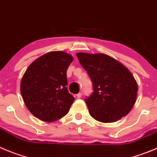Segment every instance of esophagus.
Segmentation results:
<instances>
[{"label": "esophagus", "instance_id": "obj_1", "mask_svg": "<svg viewBox=\"0 0 157 157\" xmlns=\"http://www.w3.org/2000/svg\"><path fill=\"white\" fill-rule=\"evenodd\" d=\"M76 97H77V98H80L82 97V93H78L76 95Z\"/></svg>", "mask_w": 157, "mask_h": 157}]
</instances>
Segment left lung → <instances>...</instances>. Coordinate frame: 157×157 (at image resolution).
Returning a JSON list of instances; mask_svg holds the SVG:
<instances>
[{"label": "left lung", "mask_w": 157, "mask_h": 157, "mask_svg": "<svg viewBox=\"0 0 157 157\" xmlns=\"http://www.w3.org/2000/svg\"><path fill=\"white\" fill-rule=\"evenodd\" d=\"M93 85L86 99L91 116L104 123L126 116L136 100L138 85L131 71L121 62L102 53L76 54Z\"/></svg>", "instance_id": "left-lung-1"}]
</instances>
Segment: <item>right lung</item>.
<instances>
[{"instance_id":"add662e5","label":"right lung","mask_w":157,"mask_h":157,"mask_svg":"<svg viewBox=\"0 0 157 157\" xmlns=\"http://www.w3.org/2000/svg\"><path fill=\"white\" fill-rule=\"evenodd\" d=\"M73 57L62 51L50 52L35 60L21 82V93L31 113L52 122L68 113L75 98L67 89L66 71Z\"/></svg>"}]
</instances>
